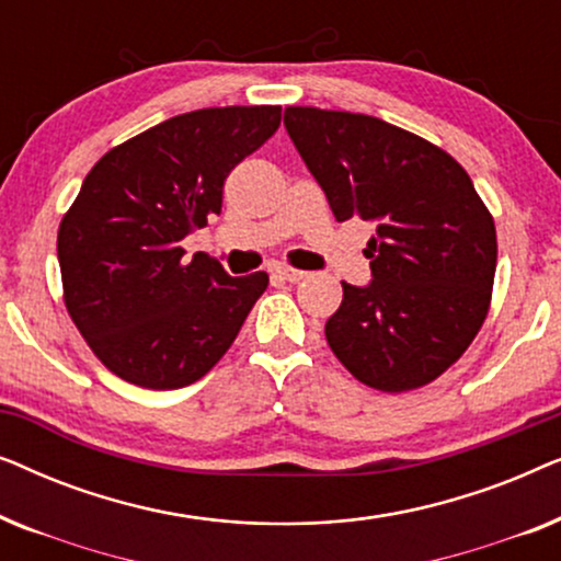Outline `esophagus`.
Here are the masks:
<instances>
[{
    "mask_svg": "<svg viewBox=\"0 0 561 561\" xmlns=\"http://www.w3.org/2000/svg\"><path fill=\"white\" fill-rule=\"evenodd\" d=\"M273 275H275V278H280V280H288V283H298V280L306 278V273L296 271V267H275Z\"/></svg>",
    "mask_w": 561,
    "mask_h": 561,
    "instance_id": "1",
    "label": "esophagus"
}]
</instances>
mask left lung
<instances>
[{
	"label": "left lung",
	"mask_w": 561,
	"mask_h": 561,
	"mask_svg": "<svg viewBox=\"0 0 561 561\" xmlns=\"http://www.w3.org/2000/svg\"><path fill=\"white\" fill-rule=\"evenodd\" d=\"M286 129L336 221L375 225L373 283H342L324 334L359 382L405 393L447 373L493 298L497 237L470 175L447 150L370 114L286 106Z\"/></svg>",
	"instance_id": "obj_1"
}]
</instances>
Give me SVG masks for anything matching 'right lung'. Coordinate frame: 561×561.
Returning a JSON list of instances; mask_svg holds the SVG:
<instances>
[{
	"label": "right lung",
	"mask_w": 561,
	"mask_h": 561,
	"mask_svg": "<svg viewBox=\"0 0 561 561\" xmlns=\"http://www.w3.org/2000/svg\"><path fill=\"white\" fill-rule=\"evenodd\" d=\"M280 125V106L179 114L104 152L58 227L64 304L106 370L150 390L204 378L232 347L267 273L183 260L225 181Z\"/></svg>",
	"instance_id": "add662e5"
}]
</instances>
